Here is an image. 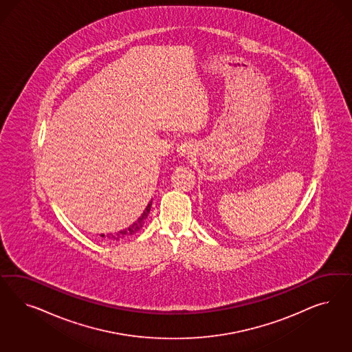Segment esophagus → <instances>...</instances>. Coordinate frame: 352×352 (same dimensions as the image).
Instances as JSON below:
<instances>
[{
    "instance_id": "obj_1",
    "label": "esophagus",
    "mask_w": 352,
    "mask_h": 352,
    "mask_svg": "<svg viewBox=\"0 0 352 352\" xmlns=\"http://www.w3.org/2000/svg\"><path fill=\"white\" fill-rule=\"evenodd\" d=\"M194 151H195V146L192 141H184L177 146V153L182 157H189L193 154Z\"/></svg>"
}]
</instances>
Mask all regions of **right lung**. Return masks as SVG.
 Here are the masks:
<instances>
[{
  "label": "right lung",
  "instance_id": "add662e5",
  "mask_svg": "<svg viewBox=\"0 0 352 352\" xmlns=\"http://www.w3.org/2000/svg\"><path fill=\"white\" fill-rule=\"evenodd\" d=\"M150 208H151V202L146 206V208L144 210L142 215L140 216L132 226L125 228L123 230H119V232H116V233H113H113H110V234H107L106 237L109 239H113V241H122V239H128V237L133 236L141 228L144 227V224H145V221H146V219H148ZM101 237H104V234H101Z\"/></svg>",
  "mask_w": 352,
  "mask_h": 352
}]
</instances>
